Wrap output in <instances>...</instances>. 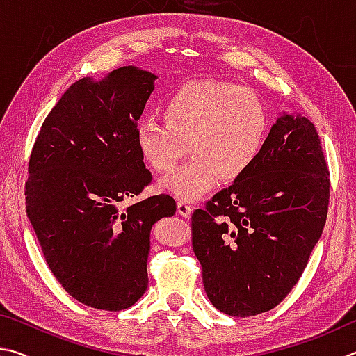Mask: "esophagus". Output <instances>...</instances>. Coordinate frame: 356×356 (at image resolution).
<instances>
[{"label": "esophagus", "instance_id": "34e87169", "mask_svg": "<svg viewBox=\"0 0 356 356\" xmlns=\"http://www.w3.org/2000/svg\"><path fill=\"white\" fill-rule=\"evenodd\" d=\"M177 208H178V214L183 216V217H191L192 209H194V208L191 207L189 203H186V202H183V200H178Z\"/></svg>", "mask_w": 356, "mask_h": 356}]
</instances>
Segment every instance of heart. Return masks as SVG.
I'll return each mask as SVG.
<instances>
[{"instance_id": "heart-1", "label": "heart", "mask_w": 356, "mask_h": 356, "mask_svg": "<svg viewBox=\"0 0 356 356\" xmlns=\"http://www.w3.org/2000/svg\"><path fill=\"white\" fill-rule=\"evenodd\" d=\"M164 120L143 117L136 143L147 165L167 172L186 152L191 158L167 175L161 189L197 202L223 181L244 177L263 153L269 114L252 89L223 81H194L167 98Z\"/></svg>"}]
</instances>
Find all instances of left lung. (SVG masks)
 I'll return each instance as SVG.
<instances>
[{"instance_id":"left-lung-1","label":"left lung","mask_w":356,"mask_h":356,"mask_svg":"<svg viewBox=\"0 0 356 356\" xmlns=\"http://www.w3.org/2000/svg\"><path fill=\"white\" fill-rule=\"evenodd\" d=\"M328 198L330 172L314 124L278 117L250 170L192 214V248L209 302L236 317L275 308L308 264Z\"/></svg>"}]
</instances>
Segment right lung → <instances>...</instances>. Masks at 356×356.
<instances>
[{
    "mask_svg": "<svg viewBox=\"0 0 356 356\" xmlns=\"http://www.w3.org/2000/svg\"><path fill=\"white\" fill-rule=\"evenodd\" d=\"M153 73L128 65L68 87L43 122L24 184L26 214L49 270L87 307L120 311L147 291L149 232L177 211L161 194L120 208L152 183L136 127Z\"/></svg>",
    "mask_w": 356,
    "mask_h": 356,
    "instance_id": "right-lung-1",
    "label": "right lung"
}]
</instances>
